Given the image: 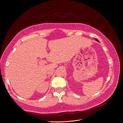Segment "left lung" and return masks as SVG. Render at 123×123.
<instances>
[{
    "mask_svg": "<svg viewBox=\"0 0 123 123\" xmlns=\"http://www.w3.org/2000/svg\"><path fill=\"white\" fill-rule=\"evenodd\" d=\"M95 40L97 41V42H99V41L97 40V38H95Z\"/></svg>",
    "mask_w": 123,
    "mask_h": 123,
    "instance_id": "obj_1",
    "label": "left lung"
}]
</instances>
